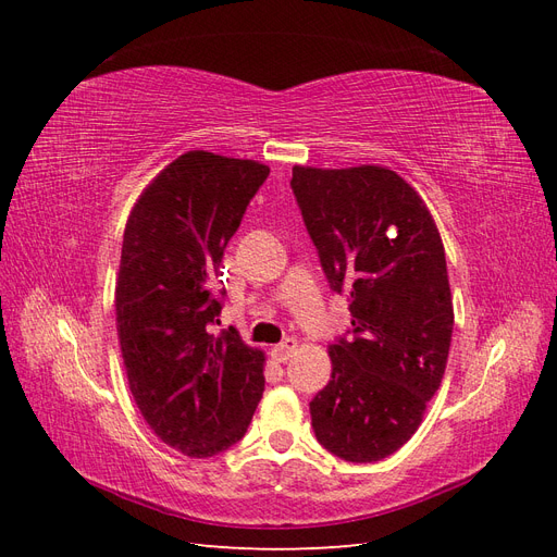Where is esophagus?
Returning a JSON list of instances; mask_svg holds the SVG:
<instances>
[{"mask_svg": "<svg viewBox=\"0 0 557 557\" xmlns=\"http://www.w3.org/2000/svg\"><path fill=\"white\" fill-rule=\"evenodd\" d=\"M295 348H297V339H295V336H288V339H283L278 346L272 348V358L276 362H285L293 356Z\"/></svg>", "mask_w": 557, "mask_h": 557, "instance_id": "1", "label": "esophagus"}]
</instances>
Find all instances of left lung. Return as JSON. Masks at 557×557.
I'll use <instances>...</instances> for the list:
<instances>
[{"label":"left lung","instance_id":"1","mask_svg":"<svg viewBox=\"0 0 557 557\" xmlns=\"http://www.w3.org/2000/svg\"><path fill=\"white\" fill-rule=\"evenodd\" d=\"M290 188L352 325L330 346L332 379L309 404L311 425L336 458L376 462L411 440L444 379L453 301L440 230L385 166L297 164Z\"/></svg>","mask_w":557,"mask_h":557}]
</instances>
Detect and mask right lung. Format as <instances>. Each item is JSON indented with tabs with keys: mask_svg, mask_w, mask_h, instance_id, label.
Returning a JSON list of instances; mask_svg holds the SVG:
<instances>
[{
	"mask_svg": "<svg viewBox=\"0 0 557 557\" xmlns=\"http://www.w3.org/2000/svg\"><path fill=\"white\" fill-rule=\"evenodd\" d=\"M269 166L188 150L134 205L115 283V323L134 401L164 444L211 458L237 444L264 391V352L211 334L213 278Z\"/></svg>",
	"mask_w": 557,
	"mask_h": 557,
	"instance_id": "1",
	"label": "right lung"
}]
</instances>
